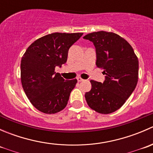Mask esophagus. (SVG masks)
Instances as JSON below:
<instances>
[{
  "label": "esophagus",
  "mask_w": 153,
  "mask_h": 153,
  "mask_svg": "<svg viewBox=\"0 0 153 153\" xmlns=\"http://www.w3.org/2000/svg\"><path fill=\"white\" fill-rule=\"evenodd\" d=\"M77 80H78V82H81V81H84V79H82V78H81V77H78V78H77Z\"/></svg>",
  "instance_id": "34e87169"
}]
</instances>
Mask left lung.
Wrapping results in <instances>:
<instances>
[{
	"label": "left lung",
	"mask_w": 153,
	"mask_h": 153,
	"mask_svg": "<svg viewBox=\"0 0 153 153\" xmlns=\"http://www.w3.org/2000/svg\"><path fill=\"white\" fill-rule=\"evenodd\" d=\"M84 38L93 43L96 65L106 75L104 83L91 80L86 103L98 113H112L124 105L137 85L138 59L130 44L113 32H92Z\"/></svg>",
	"instance_id": "obj_1"
}]
</instances>
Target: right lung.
<instances>
[{"mask_svg":"<svg viewBox=\"0 0 153 153\" xmlns=\"http://www.w3.org/2000/svg\"><path fill=\"white\" fill-rule=\"evenodd\" d=\"M83 33L49 34L27 48L21 58V79L29 101L46 114H55L67 106L77 79L65 80L55 72L65 64L68 51Z\"/></svg>","mask_w":153,"mask_h":153,"instance_id":"1","label":"right lung"}]
</instances>
